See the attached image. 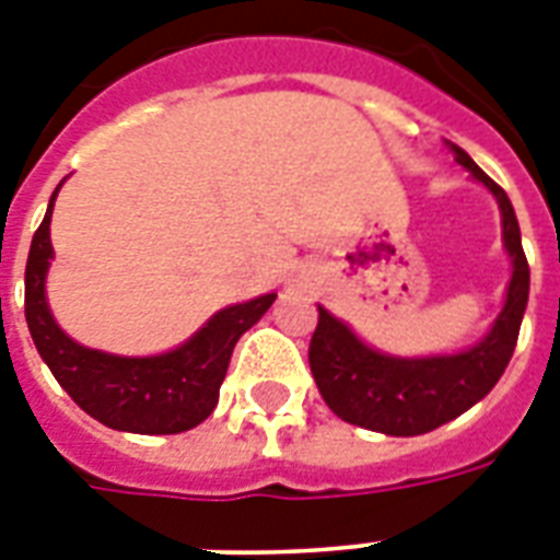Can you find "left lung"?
<instances>
[{
  "label": "left lung",
  "mask_w": 560,
  "mask_h": 560,
  "mask_svg": "<svg viewBox=\"0 0 560 560\" xmlns=\"http://www.w3.org/2000/svg\"><path fill=\"white\" fill-rule=\"evenodd\" d=\"M451 151L456 162L465 165L482 186H488L500 202L505 249L514 264L512 284L503 314L497 316L491 334L479 346L453 358L398 360L377 354L363 346L340 319H334L325 307H319V323L307 349L319 395L342 421L366 427L374 433H430L486 398L512 360L523 311L529 302V261L523 253L521 226L509 194L459 144L451 142Z\"/></svg>",
  "instance_id": "8db88e82"
}]
</instances>
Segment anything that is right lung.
<instances>
[{
    "mask_svg": "<svg viewBox=\"0 0 560 560\" xmlns=\"http://www.w3.org/2000/svg\"><path fill=\"white\" fill-rule=\"evenodd\" d=\"M55 197L57 191L34 232L25 264V323L39 358L83 412L113 430L171 435L206 421L218 407L220 383L226 377L235 342L267 314L276 293L220 311L186 346L160 358H116L83 349L57 328L46 305V270L51 258L48 223Z\"/></svg>",
    "mask_w": 560,
    "mask_h": 560,
    "instance_id": "1",
    "label": "right lung"
}]
</instances>
